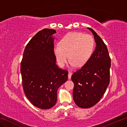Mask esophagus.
Instances as JSON below:
<instances>
[{
  "label": "esophagus",
  "instance_id": "obj_1",
  "mask_svg": "<svg viewBox=\"0 0 127 127\" xmlns=\"http://www.w3.org/2000/svg\"><path fill=\"white\" fill-rule=\"evenodd\" d=\"M72 75V73L71 72H68V79H70V78H71Z\"/></svg>",
  "mask_w": 127,
  "mask_h": 127
}]
</instances>
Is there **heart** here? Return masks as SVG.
Here are the masks:
<instances>
[{
	"label": "heart",
	"mask_w": 127,
	"mask_h": 127,
	"mask_svg": "<svg viewBox=\"0 0 127 127\" xmlns=\"http://www.w3.org/2000/svg\"><path fill=\"white\" fill-rule=\"evenodd\" d=\"M95 41L92 36L81 32L66 35L54 48L58 63L61 67L65 65L68 58L71 65L81 67L89 61L94 52ZM68 57H67V56Z\"/></svg>",
	"instance_id": "b5f03b06"
}]
</instances>
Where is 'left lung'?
<instances>
[{
  "label": "left lung",
  "instance_id": "8db88e82",
  "mask_svg": "<svg viewBox=\"0 0 127 127\" xmlns=\"http://www.w3.org/2000/svg\"><path fill=\"white\" fill-rule=\"evenodd\" d=\"M96 46L89 61L72 76L73 97L81 108H90L99 101L110 82L111 59L106 45L91 28Z\"/></svg>",
  "mask_w": 127,
  "mask_h": 127
}]
</instances>
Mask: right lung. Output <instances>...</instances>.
<instances>
[{"label":"right lung","mask_w":127,"mask_h":127,"mask_svg":"<svg viewBox=\"0 0 127 127\" xmlns=\"http://www.w3.org/2000/svg\"><path fill=\"white\" fill-rule=\"evenodd\" d=\"M53 29H44L30 40L21 63L22 86L26 96L34 106L48 109L57 100V90L68 79L67 70L56 64Z\"/></svg>","instance_id":"1"}]
</instances>
